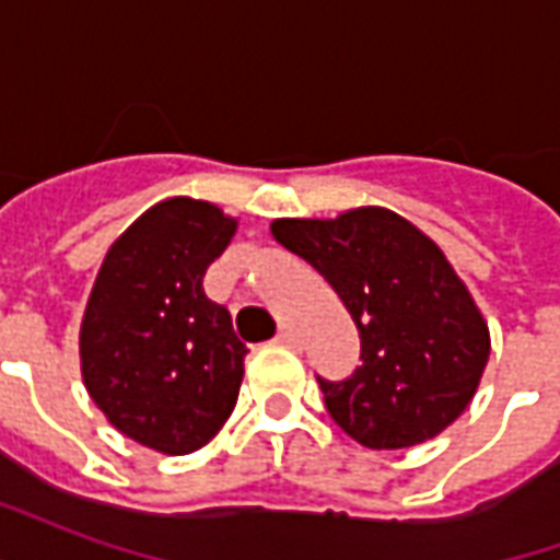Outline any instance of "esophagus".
Returning a JSON list of instances; mask_svg holds the SVG:
<instances>
[{"label": "esophagus", "instance_id": "esophagus-1", "mask_svg": "<svg viewBox=\"0 0 560 560\" xmlns=\"http://www.w3.org/2000/svg\"><path fill=\"white\" fill-rule=\"evenodd\" d=\"M276 341H279V345H284V348H291V351H300V348H303V341H300V336H296V332H293V329H279V336H276Z\"/></svg>", "mask_w": 560, "mask_h": 560}]
</instances>
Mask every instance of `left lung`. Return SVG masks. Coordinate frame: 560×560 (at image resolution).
<instances>
[{
  "instance_id": "obj_1",
  "label": "left lung",
  "mask_w": 560,
  "mask_h": 560,
  "mask_svg": "<svg viewBox=\"0 0 560 560\" xmlns=\"http://www.w3.org/2000/svg\"><path fill=\"white\" fill-rule=\"evenodd\" d=\"M272 236L332 284L360 329L363 365L345 381L317 377L336 425L369 450L444 432L489 360V327L444 252L381 207L279 219Z\"/></svg>"
}]
</instances>
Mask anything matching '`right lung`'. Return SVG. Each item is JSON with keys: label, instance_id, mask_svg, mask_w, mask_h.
Returning <instances> with one entry per match:
<instances>
[{"label": "right lung", "instance_id": "right-lung-1", "mask_svg": "<svg viewBox=\"0 0 560 560\" xmlns=\"http://www.w3.org/2000/svg\"><path fill=\"white\" fill-rule=\"evenodd\" d=\"M233 231L207 200H161L110 245L86 303L80 365L92 401L167 456L209 444L240 396L248 348L203 293Z\"/></svg>", "mask_w": 560, "mask_h": 560}]
</instances>
